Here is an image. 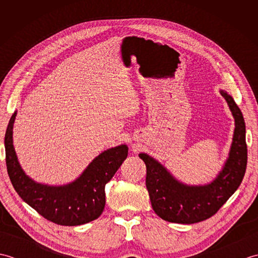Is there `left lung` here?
<instances>
[{
	"label": "left lung",
	"instance_id": "obj_1",
	"mask_svg": "<svg viewBox=\"0 0 258 258\" xmlns=\"http://www.w3.org/2000/svg\"><path fill=\"white\" fill-rule=\"evenodd\" d=\"M221 94L233 114L235 130L225 165L211 183L186 185L150 155H139L146 165V188L152 207L164 221L178 224L205 221L217 213L242 183L247 165L245 120L233 97L223 90Z\"/></svg>",
	"mask_w": 258,
	"mask_h": 258
}]
</instances>
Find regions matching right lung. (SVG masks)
<instances>
[{
  "label": "right lung",
  "mask_w": 258,
  "mask_h": 258,
  "mask_svg": "<svg viewBox=\"0 0 258 258\" xmlns=\"http://www.w3.org/2000/svg\"><path fill=\"white\" fill-rule=\"evenodd\" d=\"M16 112L5 132V161L16 193L47 221L57 225H83L96 220L105 206V185L112 179L128 154L125 144L101 153L74 182L51 186L37 183L22 169L13 146Z\"/></svg>",
  "instance_id": "add662e5"
}]
</instances>
